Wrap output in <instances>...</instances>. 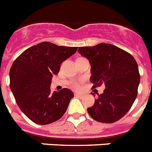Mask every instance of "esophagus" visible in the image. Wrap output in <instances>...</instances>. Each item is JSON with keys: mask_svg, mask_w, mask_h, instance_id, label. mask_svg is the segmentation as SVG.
Instances as JSON below:
<instances>
[{"mask_svg": "<svg viewBox=\"0 0 152 152\" xmlns=\"http://www.w3.org/2000/svg\"><path fill=\"white\" fill-rule=\"evenodd\" d=\"M75 95H76V96H83V94H79V93H76V94H75Z\"/></svg>", "mask_w": 152, "mask_h": 152, "instance_id": "34e87169", "label": "esophagus"}]
</instances>
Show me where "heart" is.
<instances>
[{"label": "heart", "instance_id": "b5f03b06", "mask_svg": "<svg viewBox=\"0 0 152 152\" xmlns=\"http://www.w3.org/2000/svg\"><path fill=\"white\" fill-rule=\"evenodd\" d=\"M73 87L76 88V89H78V88L80 87V86H79L78 83H74L73 84Z\"/></svg>", "mask_w": 152, "mask_h": 152}]
</instances>
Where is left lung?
I'll return each mask as SVG.
<instances>
[{
	"label": "left lung",
	"mask_w": 152,
	"mask_h": 152,
	"mask_svg": "<svg viewBox=\"0 0 152 152\" xmlns=\"http://www.w3.org/2000/svg\"><path fill=\"white\" fill-rule=\"evenodd\" d=\"M78 52L91 65L93 88L104 83L105 90L96 99L88 113L96 121L114 123L125 115L133 105L140 83L138 66L126 51L107 43L80 47Z\"/></svg>",
	"instance_id": "1"
}]
</instances>
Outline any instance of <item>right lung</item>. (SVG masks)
Wrapping results in <instances>:
<instances>
[{
	"label": "right lung",
	"instance_id": "obj_1",
	"mask_svg": "<svg viewBox=\"0 0 152 152\" xmlns=\"http://www.w3.org/2000/svg\"><path fill=\"white\" fill-rule=\"evenodd\" d=\"M77 47L43 42L28 48L10 69V87L21 111L35 124L45 125L60 119L74 94L69 89L51 92L53 75Z\"/></svg>",
	"mask_w": 152,
	"mask_h": 152
}]
</instances>
